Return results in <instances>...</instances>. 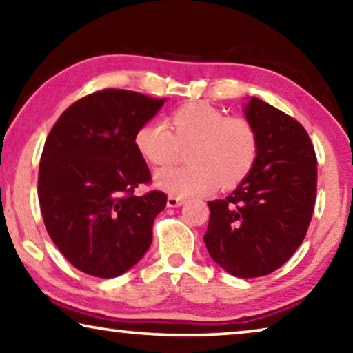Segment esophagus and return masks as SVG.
Instances as JSON below:
<instances>
[{
  "mask_svg": "<svg viewBox=\"0 0 353 353\" xmlns=\"http://www.w3.org/2000/svg\"><path fill=\"white\" fill-rule=\"evenodd\" d=\"M183 201L181 197H178V196H173V194H170L167 197V205L168 207H178V205H181L183 204Z\"/></svg>",
  "mask_w": 353,
  "mask_h": 353,
  "instance_id": "esophagus-1",
  "label": "esophagus"
}]
</instances>
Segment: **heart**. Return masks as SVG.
<instances>
[{
  "mask_svg": "<svg viewBox=\"0 0 353 353\" xmlns=\"http://www.w3.org/2000/svg\"><path fill=\"white\" fill-rule=\"evenodd\" d=\"M134 146L149 163L168 165L186 152L188 165L157 172L156 183L170 194L201 196L243 181L259 156V134L249 119L233 115L207 103L181 105L168 123L148 122L134 134Z\"/></svg>",
  "mask_w": 353,
  "mask_h": 353,
  "instance_id": "obj_1",
  "label": "heart"
}]
</instances>
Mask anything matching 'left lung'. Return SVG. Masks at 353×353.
Wrapping results in <instances>:
<instances>
[{"label": "left lung", "mask_w": 353, "mask_h": 353, "mask_svg": "<svg viewBox=\"0 0 353 353\" xmlns=\"http://www.w3.org/2000/svg\"><path fill=\"white\" fill-rule=\"evenodd\" d=\"M245 119L259 134L252 170L225 199L207 202L210 257L238 278H257L288 262L305 238L316 199V156L296 119L250 98Z\"/></svg>", "instance_id": "obj_1"}]
</instances>
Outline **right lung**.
Segmentation results:
<instances>
[{
	"mask_svg": "<svg viewBox=\"0 0 353 353\" xmlns=\"http://www.w3.org/2000/svg\"><path fill=\"white\" fill-rule=\"evenodd\" d=\"M163 101L128 90L96 91L67 108L48 134L38 172L43 221L80 272L115 278L151 245L167 194L134 192L151 181L134 134Z\"/></svg>",
	"mask_w": 353,
	"mask_h": 353,
	"instance_id": "obj_1",
	"label": "right lung"
}]
</instances>
